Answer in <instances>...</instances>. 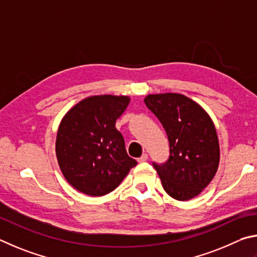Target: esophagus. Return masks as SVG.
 <instances>
[{"mask_svg":"<svg viewBox=\"0 0 257 257\" xmlns=\"http://www.w3.org/2000/svg\"><path fill=\"white\" fill-rule=\"evenodd\" d=\"M148 160V155L147 154H143L140 158H138V161L139 163H145V161Z\"/></svg>","mask_w":257,"mask_h":257,"instance_id":"34e87169","label":"esophagus"}]
</instances>
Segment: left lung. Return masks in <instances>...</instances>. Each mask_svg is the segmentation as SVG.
Segmentation results:
<instances>
[{"label":"left lung","mask_w":257,"mask_h":257,"mask_svg":"<svg viewBox=\"0 0 257 257\" xmlns=\"http://www.w3.org/2000/svg\"><path fill=\"white\" fill-rule=\"evenodd\" d=\"M147 107L165 128L169 157L152 163L164 190L175 200L187 201L209 185L218 170L219 141L212 119L199 103L184 94H149Z\"/></svg>","instance_id":"left-lung-1"}]
</instances>
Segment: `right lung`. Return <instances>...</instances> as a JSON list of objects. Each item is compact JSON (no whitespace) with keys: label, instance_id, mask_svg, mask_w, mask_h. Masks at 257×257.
Masks as SVG:
<instances>
[{"label":"right lung","instance_id":"add662e5","mask_svg":"<svg viewBox=\"0 0 257 257\" xmlns=\"http://www.w3.org/2000/svg\"><path fill=\"white\" fill-rule=\"evenodd\" d=\"M130 102L124 96H93L67 111L58 127L56 156L63 175L91 196L108 194L138 163L128 157L116 119Z\"/></svg>","mask_w":257,"mask_h":257}]
</instances>
